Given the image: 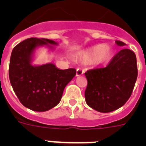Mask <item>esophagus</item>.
<instances>
[{"instance_id":"34e87169","label":"esophagus","mask_w":146,"mask_h":146,"mask_svg":"<svg viewBox=\"0 0 146 146\" xmlns=\"http://www.w3.org/2000/svg\"><path fill=\"white\" fill-rule=\"evenodd\" d=\"M83 70H81V69L78 68L77 70H76V76H82V74H83Z\"/></svg>"}]
</instances>
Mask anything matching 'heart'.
<instances>
[{
  "mask_svg": "<svg viewBox=\"0 0 146 146\" xmlns=\"http://www.w3.org/2000/svg\"><path fill=\"white\" fill-rule=\"evenodd\" d=\"M112 53L111 47L104 44H97L86 50L82 55V58L86 63L96 62V64H103L111 58Z\"/></svg>",
  "mask_w": 146,
  "mask_h": 146,
  "instance_id": "obj_1",
  "label": "heart"
}]
</instances>
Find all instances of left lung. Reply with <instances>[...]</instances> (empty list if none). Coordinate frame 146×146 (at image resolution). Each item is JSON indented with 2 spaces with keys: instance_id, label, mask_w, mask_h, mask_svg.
I'll use <instances>...</instances> for the list:
<instances>
[{
  "instance_id": "obj_1",
  "label": "left lung",
  "mask_w": 146,
  "mask_h": 146,
  "mask_svg": "<svg viewBox=\"0 0 146 146\" xmlns=\"http://www.w3.org/2000/svg\"><path fill=\"white\" fill-rule=\"evenodd\" d=\"M119 46L124 42L116 41ZM88 81L85 98L86 104L94 110L108 113L124 105L131 96L138 70L135 53L122 49L104 68L89 70L85 73Z\"/></svg>"
}]
</instances>
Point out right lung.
<instances>
[{
    "instance_id": "right-lung-1",
    "label": "right lung",
    "mask_w": 146,
    "mask_h": 146,
    "mask_svg": "<svg viewBox=\"0 0 146 146\" xmlns=\"http://www.w3.org/2000/svg\"><path fill=\"white\" fill-rule=\"evenodd\" d=\"M57 43L47 38H30L13 49L10 60L9 77L15 94L27 108L47 111L59 104L64 88L76 76L73 68L60 70L54 64L33 66L34 51L46 45L50 49Z\"/></svg>"
}]
</instances>
